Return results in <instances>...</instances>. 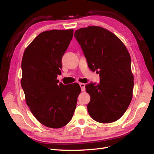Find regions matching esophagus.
<instances>
[{
	"label": "esophagus",
	"instance_id": "34e87169",
	"mask_svg": "<svg viewBox=\"0 0 154 154\" xmlns=\"http://www.w3.org/2000/svg\"><path fill=\"white\" fill-rule=\"evenodd\" d=\"M80 86L81 87L82 91H85V83H80Z\"/></svg>",
	"mask_w": 154,
	"mask_h": 154
}]
</instances>
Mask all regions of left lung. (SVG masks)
I'll return each mask as SVG.
<instances>
[{"instance_id": "left-lung-1", "label": "left lung", "mask_w": 154, "mask_h": 154, "mask_svg": "<svg viewBox=\"0 0 154 154\" xmlns=\"http://www.w3.org/2000/svg\"><path fill=\"white\" fill-rule=\"evenodd\" d=\"M92 71L100 72V83L85 85L91 96L87 110L91 118L101 123L119 119L132 97L134 76L131 58L121 40L98 26H88L74 32Z\"/></svg>"}]
</instances>
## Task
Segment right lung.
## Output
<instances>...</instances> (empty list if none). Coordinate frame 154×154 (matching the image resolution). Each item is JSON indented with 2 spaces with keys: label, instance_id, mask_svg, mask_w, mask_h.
I'll list each match as a JSON object with an SVG mask.
<instances>
[{
  "label": "right lung",
  "instance_id": "add662e5",
  "mask_svg": "<svg viewBox=\"0 0 154 154\" xmlns=\"http://www.w3.org/2000/svg\"><path fill=\"white\" fill-rule=\"evenodd\" d=\"M73 29L44 31L28 45L22 60L21 85L26 103L40 123L59 128L71 120L81 88L78 83H59L62 58Z\"/></svg>",
  "mask_w": 154,
  "mask_h": 154
}]
</instances>
